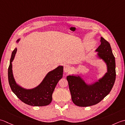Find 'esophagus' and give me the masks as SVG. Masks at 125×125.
<instances>
[{
	"instance_id": "34e87169",
	"label": "esophagus",
	"mask_w": 125,
	"mask_h": 125,
	"mask_svg": "<svg viewBox=\"0 0 125 125\" xmlns=\"http://www.w3.org/2000/svg\"><path fill=\"white\" fill-rule=\"evenodd\" d=\"M63 70L65 72H68L71 70V67L69 65H65L63 68Z\"/></svg>"
}]
</instances>
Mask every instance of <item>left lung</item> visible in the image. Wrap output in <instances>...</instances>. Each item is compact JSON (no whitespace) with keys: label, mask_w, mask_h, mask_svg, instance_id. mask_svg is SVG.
<instances>
[{"label":"left lung","mask_w":125,"mask_h":125,"mask_svg":"<svg viewBox=\"0 0 125 125\" xmlns=\"http://www.w3.org/2000/svg\"><path fill=\"white\" fill-rule=\"evenodd\" d=\"M96 52L107 66V72L104 77L93 85H86L80 77L69 75L67 77L73 103L80 107L94 105L100 102L110 92L116 78L115 57L109 43L101 37Z\"/></svg>","instance_id":"left-lung-1"}]
</instances>
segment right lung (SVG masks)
<instances>
[{
    "label": "right lung",
    "mask_w": 125,
    "mask_h": 125,
    "mask_svg": "<svg viewBox=\"0 0 125 125\" xmlns=\"http://www.w3.org/2000/svg\"><path fill=\"white\" fill-rule=\"evenodd\" d=\"M17 52V48L12 53L8 68V79L10 87L16 96L25 104L33 106H44L49 105L52 100V94L56 85L63 75V67L58 66L46 76L42 83L32 90H26L16 83L12 70V62Z\"/></svg>",
    "instance_id": "obj_1"
}]
</instances>
